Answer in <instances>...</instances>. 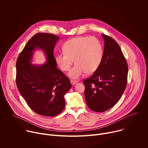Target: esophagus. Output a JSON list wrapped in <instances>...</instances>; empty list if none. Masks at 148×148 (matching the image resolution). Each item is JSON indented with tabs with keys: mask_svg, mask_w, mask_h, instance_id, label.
<instances>
[{
	"mask_svg": "<svg viewBox=\"0 0 148 148\" xmlns=\"http://www.w3.org/2000/svg\"><path fill=\"white\" fill-rule=\"evenodd\" d=\"M70 82H71V84H72L73 86H74L75 84H77L78 82L77 81H75V80H73V79H71Z\"/></svg>",
	"mask_w": 148,
	"mask_h": 148,
	"instance_id": "1",
	"label": "esophagus"
}]
</instances>
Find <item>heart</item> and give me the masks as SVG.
<instances>
[{"instance_id":"obj_1","label":"heart","mask_w":148,"mask_h":148,"mask_svg":"<svg viewBox=\"0 0 148 148\" xmlns=\"http://www.w3.org/2000/svg\"><path fill=\"white\" fill-rule=\"evenodd\" d=\"M62 51L56 55V62L63 71H69L74 62L75 66L69 73L73 79L79 78L85 73H94L101 65L103 56L102 44L93 37L71 38L63 45Z\"/></svg>"}]
</instances>
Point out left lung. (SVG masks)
<instances>
[{"label":"left lung","mask_w":148,"mask_h":148,"mask_svg":"<svg viewBox=\"0 0 148 148\" xmlns=\"http://www.w3.org/2000/svg\"><path fill=\"white\" fill-rule=\"evenodd\" d=\"M103 56L101 65L89 78L83 81L88 107L102 112L118 102L126 86L128 67L122 50L112 38L102 34Z\"/></svg>","instance_id":"1"}]
</instances>
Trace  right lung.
Segmentation results:
<instances>
[{"label": "right lung", "instance_id": "1", "mask_svg": "<svg viewBox=\"0 0 148 148\" xmlns=\"http://www.w3.org/2000/svg\"><path fill=\"white\" fill-rule=\"evenodd\" d=\"M60 38L39 33L27 42L16 62V84L29 107L36 113L55 116L65 107V94L71 88L69 78L57 68L53 54ZM44 51L47 61L41 65L31 63L34 51Z\"/></svg>", "mask_w": 148, "mask_h": 148}]
</instances>
